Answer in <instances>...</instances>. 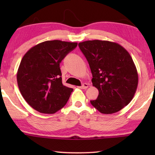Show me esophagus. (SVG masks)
Listing matches in <instances>:
<instances>
[{
  "label": "esophagus",
  "mask_w": 155,
  "mask_h": 155,
  "mask_svg": "<svg viewBox=\"0 0 155 155\" xmlns=\"http://www.w3.org/2000/svg\"><path fill=\"white\" fill-rule=\"evenodd\" d=\"M88 87H89L88 84H87V83H84L83 84H82V86L79 87V88H80V89H82V90H86V89Z\"/></svg>",
  "instance_id": "esophagus-1"
}]
</instances>
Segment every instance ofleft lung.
<instances>
[{"label":"left lung","mask_w":155,"mask_h":155,"mask_svg":"<svg viewBox=\"0 0 155 155\" xmlns=\"http://www.w3.org/2000/svg\"><path fill=\"white\" fill-rule=\"evenodd\" d=\"M78 46L90 65L93 86L99 90L97 99L90 103L101 114L119 111L132 100L138 84L132 57L116 42L89 40Z\"/></svg>","instance_id":"8db88e82"}]
</instances>
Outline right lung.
I'll use <instances>...</instances> for the list:
<instances>
[{
	"label": "right lung",
	"mask_w": 155,
	"mask_h": 155,
	"mask_svg": "<svg viewBox=\"0 0 155 155\" xmlns=\"http://www.w3.org/2000/svg\"><path fill=\"white\" fill-rule=\"evenodd\" d=\"M77 45L61 40L46 41L24 55L17 81L23 98L36 111L52 114L66 104L73 89L63 84L60 63Z\"/></svg>",
	"instance_id": "right-lung-1"
}]
</instances>
